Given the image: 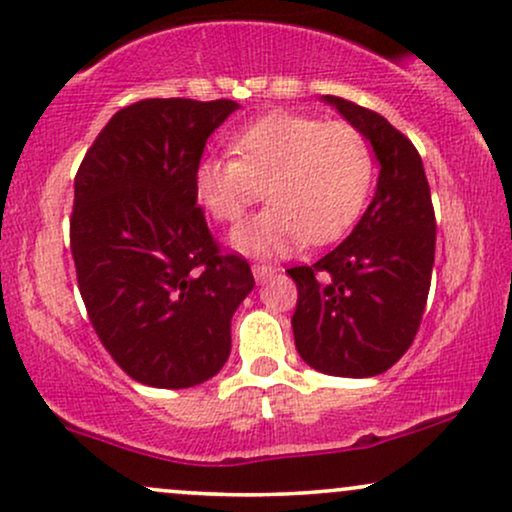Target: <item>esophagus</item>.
<instances>
[{"instance_id":"esophagus-1","label":"esophagus","mask_w":512,"mask_h":512,"mask_svg":"<svg viewBox=\"0 0 512 512\" xmlns=\"http://www.w3.org/2000/svg\"><path fill=\"white\" fill-rule=\"evenodd\" d=\"M252 274H255L257 281H267L276 274V267H274V264H267V262H257V264H252Z\"/></svg>"}]
</instances>
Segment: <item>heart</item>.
<instances>
[{
	"instance_id": "b5f03b06",
	"label": "heart",
	"mask_w": 512,
	"mask_h": 512,
	"mask_svg": "<svg viewBox=\"0 0 512 512\" xmlns=\"http://www.w3.org/2000/svg\"><path fill=\"white\" fill-rule=\"evenodd\" d=\"M233 155H205L195 193L221 224H238L260 200L269 205L233 240L257 255H279L343 236L372 186V150L346 121L279 112L252 121L231 140ZM265 188L262 189L261 186Z\"/></svg>"
}]
</instances>
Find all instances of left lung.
<instances>
[{"instance_id":"obj_1","label":"left lung","mask_w":512,"mask_h":512,"mask_svg":"<svg viewBox=\"0 0 512 512\" xmlns=\"http://www.w3.org/2000/svg\"><path fill=\"white\" fill-rule=\"evenodd\" d=\"M324 100L372 143L381 171L353 233L315 264L288 269L298 286L295 348L317 372L374 377L420 329L436 248L432 193L420 152L398 128L343 97Z\"/></svg>"}]
</instances>
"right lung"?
I'll list each match as a JSON object with an SVG mask.
<instances>
[{
  "label": "right lung",
  "mask_w": 512,
  "mask_h": 512,
  "mask_svg": "<svg viewBox=\"0 0 512 512\" xmlns=\"http://www.w3.org/2000/svg\"><path fill=\"white\" fill-rule=\"evenodd\" d=\"M233 100H140L109 119L78 166L71 255L90 324L128 377L155 389L212 379L250 264L221 252L197 207L195 166Z\"/></svg>",
  "instance_id": "1"
}]
</instances>
